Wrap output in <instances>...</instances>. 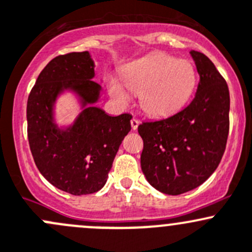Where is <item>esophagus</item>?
<instances>
[{"label":"esophagus","instance_id":"obj_1","mask_svg":"<svg viewBox=\"0 0 252 252\" xmlns=\"http://www.w3.org/2000/svg\"><path fill=\"white\" fill-rule=\"evenodd\" d=\"M138 125H139V120H138V119H136V118L132 119V120H131L132 129H137V128H138Z\"/></svg>","mask_w":252,"mask_h":252}]
</instances>
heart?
<instances>
[{"label": "heart", "instance_id": "1", "mask_svg": "<svg viewBox=\"0 0 252 252\" xmlns=\"http://www.w3.org/2000/svg\"><path fill=\"white\" fill-rule=\"evenodd\" d=\"M126 86L139 93L141 107L148 115L175 114L189 100L196 86V71L188 59H178L167 53H153L136 59L123 71ZM109 93L120 103L129 94L116 76L108 77Z\"/></svg>", "mask_w": 252, "mask_h": 252}]
</instances>
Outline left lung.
I'll use <instances>...</instances> for the list:
<instances>
[{"label": "left lung", "instance_id": "8db88e82", "mask_svg": "<svg viewBox=\"0 0 252 252\" xmlns=\"http://www.w3.org/2000/svg\"><path fill=\"white\" fill-rule=\"evenodd\" d=\"M200 76L195 97L178 113L138 126L141 167L161 193L180 195L203 184L221 161L229 131V90L204 53L189 52Z\"/></svg>", "mask_w": 252, "mask_h": 252}]
</instances>
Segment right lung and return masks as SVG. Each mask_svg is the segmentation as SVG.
Segmentation results:
<instances>
[{
    "mask_svg": "<svg viewBox=\"0 0 252 252\" xmlns=\"http://www.w3.org/2000/svg\"><path fill=\"white\" fill-rule=\"evenodd\" d=\"M88 52L58 56L45 66L28 98V138L33 161L52 186L72 195L98 191L108 180L121 142L131 131L129 114L113 116L95 107L102 87L93 81ZM72 93L82 111L68 126L55 121V103Z\"/></svg>",
    "mask_w": 252,
    "mask_h": 252,
    "instance_id": "1",
    "label": "right lung"
}]
</instances>
